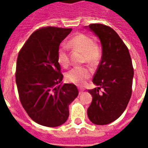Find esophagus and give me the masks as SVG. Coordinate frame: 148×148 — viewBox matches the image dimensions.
Masks as SVG:
<instances>
[{"label":"esophagus","mask_w":148,"mask_h":148,"mask_svg":"<svg viewBox=\"0 0 148 148\" xmlns=\"http://www.w3.org/2000/svg\"><path fill=\"white\" fill-rule=\"evenodd\" d=\"M84 91V89L83 88H79V94L82 93Z\"/></svg>","instance_id":"34e87169"}]
</instances>
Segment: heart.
<instances>
[{"mask_svg": "<svg viewBox=\"0 0 148 148\" xmlns=\"http://www.w3.org/2000/svg\"><path fill=\"white\" fill-rule=\"evenodd\" d=\"M69 46L75 50L82 52L84 62L95 65L101 59V49L94 40L84 34H77L70 39ZM57 62L62 66L66 67L69 64L68 47L62 44L57 51ZM92 75V70L87 66H76L66 74L69 82L82 85Z\"/></svg>", "mask_w": 148, "mask_h": 148, "instance_id": "1", "label": "heart"}]
</instances>
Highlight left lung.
<instances>
[{"mask_svg": "<svg viewBox=\"0 0 148 148\" xmlns=\"http://www.w3.org/2000/svg\"><path fill=\"white\" fill-rule=\"evenodd\" d=\"M89 28L100 39L102 56L92 79L98 87L88 89L92 101L87 114L92 123L107 125L118 119L127 106L133 66L127 47L114 29L102 23H92Z\"/></svg>", "mask_w": 148, "mask_h": 148, "instance_id": "8db88e82", "label": "left lung"}]
</instances>
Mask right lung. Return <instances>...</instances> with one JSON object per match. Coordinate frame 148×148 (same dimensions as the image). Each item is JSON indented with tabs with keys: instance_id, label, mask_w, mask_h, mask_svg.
<instances>
[{
	"instance_id": "add662e5",
	"label": "right lung",
	"mask_w": 148,
	"mask_h": 148,
	"mask_svg": "<svg viewBox=\"0 0 148 148\" xmlns=\"http://www.w3.org/2000/svg\"><path fill=\"white\" fill-rule=\"evenodd\" d=\"M72 28L46 26L34 31L17 58L16 82L19 99L28 115L43 126L57 127L69 115V105L78 96L73 84L63 79L57 51Z\"/></svg>"
}]
</instances>
